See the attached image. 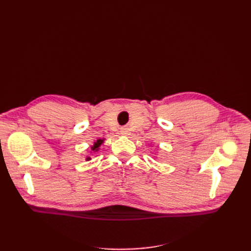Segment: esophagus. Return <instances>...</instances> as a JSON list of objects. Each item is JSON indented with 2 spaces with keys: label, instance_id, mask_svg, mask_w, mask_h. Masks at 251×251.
I'll return each instance as SVG.
<instances>
[{
  "label": "esophagus",
  "instance_id": "1",
  "mask_svg": "<svg viewBox=\"0 0 251 251\" xmlns=\"http://www.w3.org/2000/svg\"><path fill=\"white\" fill-rule=\"evenodd\" d=\"M120 134L123 136H128V135H130V130H128L127 127H123V128H121V131H120Z\"/></svg>",
  "mask_w": 251,
  "mask_h": 251
}]
</instances>
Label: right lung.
<instances>
[{"instance_id":"1","label":"right lung","mask_w":251,"mask_h":251,"mask_svg":"<svg viewBox=\"0 0 251 251\" xmlns=\"http://www.w3.org/2000/svg\"><path fill=\"white\" fill-rule=\"evenodd\" d=\"M103 142H104V138L97 139L93 143V146H91V153H97V151L100 150V147L102 146ZM90 160H91V157H87L86 158V161H90Z\"/></svg>"}]
</instances>
